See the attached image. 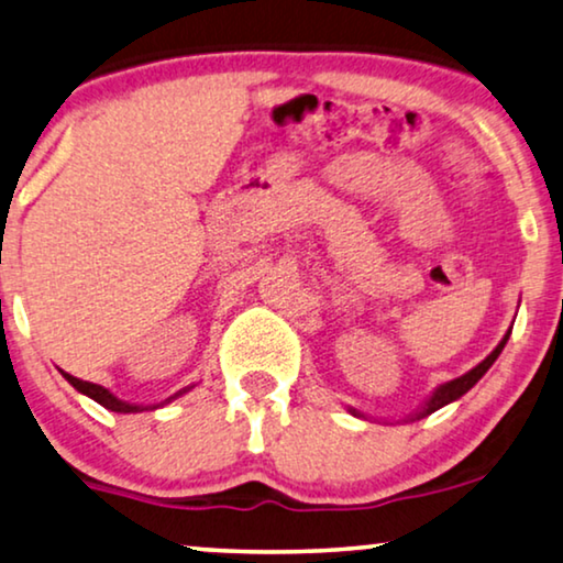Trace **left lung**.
<instances>
[{"label":"left lung","instance_id":"left-lung-1","mask_svg":"<svg viewBox=\"0 0 563 563\" xmlns=\"http://www.w3.org/2000/svg\"><path fill=\"white\" fill-rule=\"evenodd\" d=\"M507 338H510V333H505V338H503V341H499L497 349L492 351L489 356L484 358L479 366H474L472 372H466L464 376H459V379H453V382H445V384H441V387H435V391H433V395H430V397L426 399V405H422L420 410H415L412 415H407V418H405V420H399V422H412V420H420V418H426V415H430V412L441 410L443 405H449V402H456L459 397H464L466 391L472 389L474 384L479 382L482 376L489 372V366L495 364L499 353H503L505 343H507ZM349 412H351V415H356V418H366V415L361 412V410H356V407H349Z\"/></svg>","mask_w":563,"mask_h":563}]
</instances>
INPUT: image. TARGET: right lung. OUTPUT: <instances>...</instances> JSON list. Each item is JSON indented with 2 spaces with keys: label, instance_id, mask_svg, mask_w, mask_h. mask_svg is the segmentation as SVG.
Wrapping results in <instances>:
<instances>
[{
  "label": "right lung",
  "instance_id": "right-lung-1",
  "mask_svg": "<svg viewBox=\"0 0 563 563\" xmlns=\"http://www.w3.org/2000/svg\"><path fill=\"white\" fill-rule=\"evenodd\" d=\"M64 376H66V382L71 384L76 391H81V395L91 397V399H95V402H99V405L107 407V410H112V412H143V410H156V407H158V405H133V402H125V399L114 397L110 389L99 387V384L81 382V379H76V376H71V374H64ZM189 389L191 387H184L181 391H176L174 397H168L166 402H172V399H176V397L184 395V391H189ZM166 402H161V405H166Z\"/></svg>",
  "mask_w": 563,
  "mask_h": 563
}]
</instances>
